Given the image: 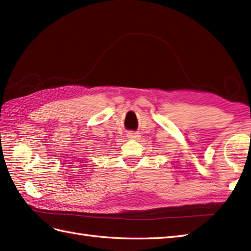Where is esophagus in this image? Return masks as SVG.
Returning <instances> with one entry per match:
<instances>
[{
  "label": "esophagus",
  "instance_id": "1",
  "mask_svg": "<svg viewBox=\"0 0 251 251\" xmlns=\"http://www.w3.org/2000/svg\"><path fill=\"white\" fill-rule=\"evenodd\" d=\"M128 138L129 139H134V140H136V139H138V138H139L140 136H139V134H137V132H129L128 135Z\"/></svg>",
  "mask_w": 251,
  "mask_h": 251
}]
</instances>
